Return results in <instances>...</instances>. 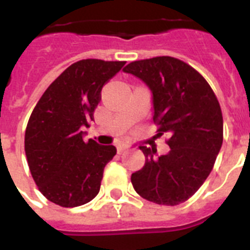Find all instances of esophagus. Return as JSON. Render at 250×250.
Wrapping results in <instances>:
<instances>
[{"mask_svg":"<svg viewBox=\"0 0 250 250\" xmlns=\"http://www.w3.org/2000/svg\"><path fill=\"white\" fill-rule=\"evenodd\" d=\"M118 152L119 154H121V152L123 151H125V150H127L129 149V146H126V145H118Z\"/></svg>","mask_w":250,"mask_h":250,"instance_id":"obj_1","label":"esophagus"}]
</instances>
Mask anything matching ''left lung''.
I'll list each match as a JSON object with an SVG mask.
<instances>
[{
  "mask_svg": "<svg viewBox=\"0 0 250 250\" xmlns=\"http://www.w3.org/2000/svg\"><path fill=\"white\" fill-rule=\"evenodd\" d=\"M151 91L152 119L159 135L169 134L167 154L139 146L145 165L131 174L136 193L160 205H178L195 193L209 176L223 144L220 105L204 77L170 56L129 63L123 70Z\"/></svg>",
  "mask_w": 250,
  "mask_h": 250,
  "instance_id": "left-lung-1",
  "label": "left lung"
}]
</instances>
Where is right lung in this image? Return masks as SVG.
<instances>
[{
    "mask_svg": "<svg viewBox=\"0 0 250 250\" xmlns=\"http://www.w3.org/2000/svg\"><path fill=\"white\" fill-rule=\"evenodd\" d=\"M125 61L81 60L68 66L47 87L31 114L25 132L28 167L39 190L60 207L74 208L100 191L104 167L114 145L83 141L101 90Z\"/></svg>",
    "mask_w": 250,
    "mask_h": 250,
    "instance_id": "obj_1",
    "label": "right lung"
}]
</instances>
